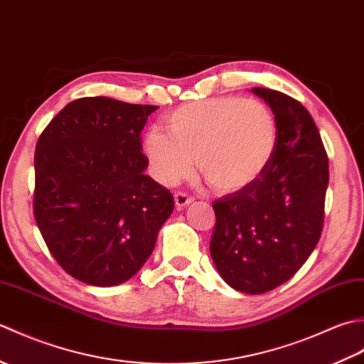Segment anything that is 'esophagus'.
I'll return each instance as SVG.
<instances>
[{
    "mask_svg": "<svg viewBox=\"0 0 364 364\" xmlns=\"http://www.w3.org/2000/svg\"><path fill=\"white\" fill-rule=\"evenodd\" d=\"M173 198H175V206L178 208V210H183V208L189 206L192 203V200H194L191 196L184 194V192H175Z\"/></svg>",
    "mask_w": 364,
    "mask_h": 364,
    "instance_id": "obj_1",
    "label": "esophagus"
}]
</instances>
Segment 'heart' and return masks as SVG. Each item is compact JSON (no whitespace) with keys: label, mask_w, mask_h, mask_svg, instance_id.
I'll return each instance as SVG.
<instances>
[{"label":"heart","mask_w":364,"mask_h":364,"mask_svg":"<svg viewBox=\"0 0 364 364\" xmlns=\"http://www.w3.org/2000/svg\"><path fill=\"white\" fill-rule=\"evenodd\" d=\"M168 133L150 128L144 153L154 178L166 186L198 172L222 194H235L259 180L277 150L278 127L270 107L239 97L206 98L173 111Z\"/></svg>","instance_id":"heart-1"}]
</instances>
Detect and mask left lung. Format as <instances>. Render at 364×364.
Wrapping results in <instances>:
<instances>
[{"label":"left lung","mask_w":364,"mask_h":364,"mask_svg":"<svg viewBox=\"0 0 364 364\" xmlns=\"http://www.w3.org/2000/svg\"><path fill=\"white\" fill-rule=\"evenodd\" d=\"M252 92L275 115L277 150L259 180L213 203L210 252L231 288L262 294L288 282L319 242L328 158L318 127L297 100L264 87Z\"/></svg>","instance_id":"1"}]
</instances>
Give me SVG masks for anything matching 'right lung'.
I'll return each instance as SVG.
<instances>
[{
  "label": "right lung",
  "instance_id": "obj_1",
  "mask_svg": "<svg viewBox=\"0 0 364 364\" xmlns=\"http://www.w3.org/2000/svg\"><path fill=\"white\" fill-rule=\"evenodd\" d=\"M150 105L107 97L68 103L37 141L34 218L67 274L115 286L151 255L173 197L145 175L141 131Z\"/></svg>",
  "mask_w": 364,
  "mask_h": 364
}]
</instances>
